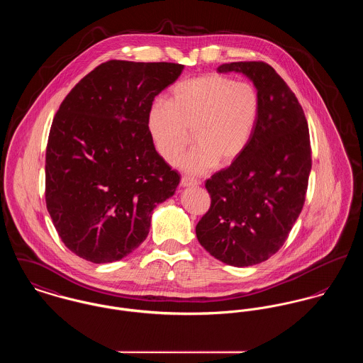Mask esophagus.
Wrapping results in <instances>:
<instances>
[{
  "instance_id": "esophagus-1",
  "label": "esophagus",
  "mask_w": 363,
  "mask_h": 363,
  "mask_svg": "<svg viewBox=\"0 0 363 363\" xmlns=\"http://www.w3.org/2000/svg\"><path fill=\"white\" fill-rule=\"evenodd\" d=\"M180 184L183 186V187H196L199 184V182L196 180L194 177H190V176H183L182 177V180H180Z\"/></svg>"
}]
</instances>
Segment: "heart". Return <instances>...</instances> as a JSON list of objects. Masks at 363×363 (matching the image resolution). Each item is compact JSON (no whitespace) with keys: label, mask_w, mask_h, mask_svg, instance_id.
Listing matches in <instances>:
<instances>
[{"label":"heart","mask_w":363,"mask_h":363,"mask_svg":"<svg viewBox=\"0 0 363 363\" xmlns=\"http://www.w3.org/2000/svg\"><path fill=\"white\" fill-rule=\"evenodd\" d=\"M259 99L245 82L208 73L176 84L166 104H154L147 128L157 152L174 164L190 143L196 147L180 167L202 174L216 164L229 165L247 148L257 125Z\"/></svg>","instance_id":"heart-1"}]
</instances>
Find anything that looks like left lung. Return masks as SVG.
Here are the masks:
<instances>
[{"label": "left lung", "mask_w": 363, "mask_h": 363, "mask_svg": "<svg viewBox=\"0 0 363 363\" xmlns=\"http://www.w3.org/2000/svg\"><path fill=\"white\" fill-rule=\"evenodd\" d=\"M255 86L259 111L252 137L231 165L206 180L211 208L196 228L199 244L223 264L244 267L276 254L302 211L312 167L302 106L264 62H231Z\"/></svg>", "instance_id": "8db88e82"}]
</instances>
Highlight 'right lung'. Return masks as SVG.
<instances>
[{"label": "right lung", "instance_id": "1", "mask_svg": "<svg viewBox=\"0 0 363 363\" xmlns=\"http://www.w3.org/2000/svg\"><path fill=\"white\" fill-rule=\"evenodd\" d=\"M184 66L108 61L62 101L45 152V202L62 242L93 264L119 261L148 235L180 174L147 128L154 99Z\"/></svg>", "mask_w": 363, "mask_h": 363}]
</instances>
